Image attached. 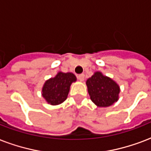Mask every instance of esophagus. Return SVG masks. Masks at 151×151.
Masks as SVG:
<instances>
[{
    "instance_id": "obj_1",
    "label": "esophagus",
    "mask_w": 151,
    "mask_h": 151,
    "mask_svg": "<svg viewBox=\"0 0 151 151\" xmlns=\"http://www.w3.org/2000/svg\"><path fill=\"white\" fill-rule=\"evenodd\" d=\"M78 78L81 81H83L85 80V74H84V73H81V74H78Z\"/></svg>"
}]
</instances>
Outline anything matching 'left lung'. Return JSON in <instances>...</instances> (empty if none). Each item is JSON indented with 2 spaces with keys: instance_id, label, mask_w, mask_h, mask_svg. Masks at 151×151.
Instances as JSON below:
<instances>
[{
  "instance_id": "obj_1",
  "label": "left lung",
  "mask_w": 151,
  "mask_h": 151,
  "mask_svg": "<svg viewBox=\"0 0 151 151\" xmlns=\"http://www.w3.org/2000/svg\"><path fill=\"white\" fill-rule=\"evenodd\" d=\"M92 101L98 107H109L118 101L119 87L113 80L96 72L86 81Z\"/></svg>"
}]
</instances>
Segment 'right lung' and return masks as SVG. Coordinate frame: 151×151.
Returning <instances> with one entry per match:
<instances>
[{"instance_id": "obj_1", "label": "right lung", "mask_w": 151, "mask_h": 151, "mask_svg": "<svg viewBox=\"0 0 151 151\" xmlns=\"http://www.w3.org/2000/svg\"><path fill=\"white\" fill-rule=\"evenodd\" d=\"M76 80L73 73L59 72L55 78L45 82L42 90V96L52 105L63 103L67 98L70 85Z\"/></svg>"}]
</instances>
